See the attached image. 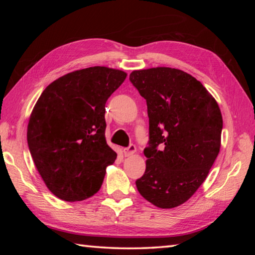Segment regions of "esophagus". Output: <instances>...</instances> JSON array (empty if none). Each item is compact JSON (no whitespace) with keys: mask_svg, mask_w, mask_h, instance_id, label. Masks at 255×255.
<instances>
[{"mask_svg":"<svg viewBox=\"0 0 255 255\" xmlns=\"http://www.w3.org/2000/svg\"><path fill=\"white\" fill-rule=\"evenodd\" d=\"M136 151H137L136 145H134V144H130L128 148H125V149L123 150V153H124L125 156H130V155H132L134 152H136Z\"/></svg>","mask_w":255,"mask_h":255,"instance_id":"esophagus-1","label":"esophagus"}]
</instances>
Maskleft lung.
<instances>
[{
	"instance_id": "8db88e82",
	"label": "left lung",
	"mask_w": 255,
	"mask_h": 255,
	"mask_svg": "<svg viewBox=\"0 0 255 255\" xmlns=\"http://www.w3.org/2000/svg\"><path fill=\"white\" fill-rule=\"evenodd\" d=\"M131 83L147 101L149 147L140 195L162 209L177 207L202 185L221 145L223 116L205 86L182 70H134Z\"/></svg>"
}]
</instances>
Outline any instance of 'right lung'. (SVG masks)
I'll return each instance as SVG.
<instances>
[{"label": "right lung", "mask_w": 255, "mask_h": 255, "mask_svg": "<svg viewBox=\"0 0 255 255\" xmlns=\"http://www.w3.org/2000/svg\"><path fill=\"white\" fill-rule=\"evenodd\" d=\"M127 73L108 67L77 70L55 80L32 108L27 142L47 188L80 202L101 188L117 153L106 142L105 104Z\"/></svg>", "instance_id": "1"}]
</instances>
